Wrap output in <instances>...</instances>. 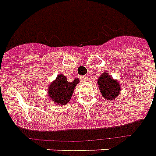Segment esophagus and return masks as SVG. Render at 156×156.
Segmentation results:
<instances>
[{"mask_svg": "<svg viewBox=\"0 0 156 156\" xmlns=\"http://www.w3.org/2000/svg\"><path fill=\"white\" fill-rule=\"evenodd\" d=\"M82 80H83V81H87V80H88V76H87V75L83 76V77L82 78Z\"/></svg>", "mask_w": 156, "mask_h": 156, "instance_id": "34e87169", "label": "esophagus"}]
</instances>
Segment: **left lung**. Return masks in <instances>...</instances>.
<instances>
[{"mask_svg":"<svg viewBox=\"0 0 156 156\" xmlns=\"http://www.w3.org/2000/svg\"><path fill=\"white\" fill-rule=\"evenodd\" d=\"M99 89L102 97L107 100H114L115 98L119 96L121 87L117 80H115L107 73L101 74L98 79Z\"/></svg>","mask_w":156,"mask_h":156,"instance_id":"8db88e82","label":"left lung"}]
</instances>
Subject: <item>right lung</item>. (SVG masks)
<instances>
[{
    "label": "right lung",
    "instance_id": "1",
    "mask_svg": "<svg viewBox=\"0 0 156 156\" xmlns=\"http://www.w3.org/2000/svg\"><path fill=\"white\" fill-rule=\"evenodd\" d=\"M79 83L78 78H75L71 83L67 81L65 76L58 75L55 82L49 87V96L57 105H65L71 99L73 90L77 83Z\"/></svg>",
    "mask_w": 156,
    "mask_h": 156
}]
</instances>
